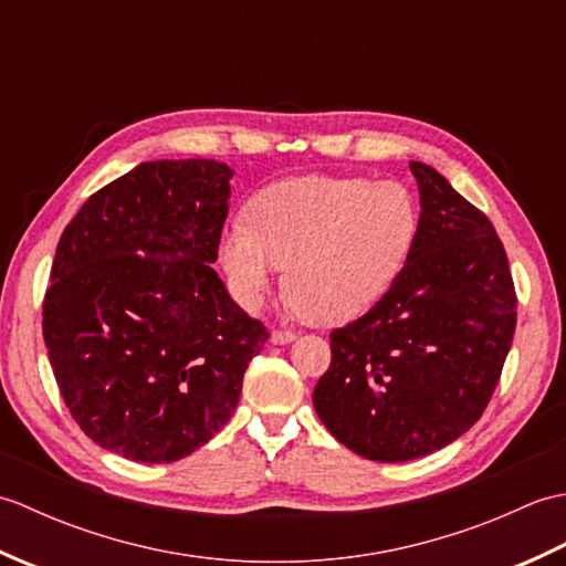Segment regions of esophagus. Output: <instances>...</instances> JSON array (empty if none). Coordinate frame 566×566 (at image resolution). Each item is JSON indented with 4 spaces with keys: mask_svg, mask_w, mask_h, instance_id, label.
Returning a JSON list of instances; mask_svg holds the SVG:
<instances>
[{
    "mask_svg": "<svg viewBox=\"0 0 566 566\" xmlns=\"http://www.w3.org/2000/svg\"><path fill=\"white\" fill-rule=\"evenodd\" d=\"M294 338H296V335L292 331H282V328L272 331V343L274 345H286V343H292Z\"/></svg>",
    "mask_w": 566,
    "mask_h": 566,
    "instance_id": "obj_1",
    "label": "esophagus"
}]
</instances>
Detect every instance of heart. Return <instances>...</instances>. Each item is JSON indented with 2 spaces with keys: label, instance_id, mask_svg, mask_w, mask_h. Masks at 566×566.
<instances>
[{
  "label": "heart",
  "instance_id": "heart-1",
  "mask_svg": "<svg viewBox=\"0 0 566 566\" xmlns=\"http://www.w3.org/2000/svg\"><path fill=\"white\" fill-rule=\"evenodd\" d=\"M420 211L399 182L304 175L260 189L221 238L233 292L258 308L286 268V294L323 326L355 321L381 302L411 260Z\"/></svg>",
  "mask_w": 566,
  "mask_h": 566
}]
</instances>
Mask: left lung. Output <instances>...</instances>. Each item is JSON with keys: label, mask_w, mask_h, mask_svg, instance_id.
<instances>
[{"label": "left lung", "mask_w": 566, "mask_h": 566, "mask_svg": "<svg viewBox=\"0 0 566 566\" xmlns=\"http://www.w3.org/2000/svg\"><path fill=\"white\" fill-rule=\"evenodd\" d=\"M420 228L381 302L331 333L314 389L335 440L375 462L450 444L482 418L515 333V286L496 228L430 165L411 163Z\"/></svg>", "instance_id": "1"}]
</instances>
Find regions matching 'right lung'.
Masks as SVG:
<instances>
[{
    "label": "right lung",
    "mask_w": 566,
    "mask_h": 566,
    "mask_svg": "<svg viewBox=\"0 0 566 566\" xmlns=\"http://www.w3.org/2000/svg\"><path fill=\"white\" fill-rule=\"evenodd\" d=\"M231 177L216 160L140 163L60 235L48 359L84 436L126 460L177 462L209 442L268 340L211 268Z\"/></svg>",
    "instance_id": "add662e5"
}]
</instances>
